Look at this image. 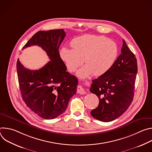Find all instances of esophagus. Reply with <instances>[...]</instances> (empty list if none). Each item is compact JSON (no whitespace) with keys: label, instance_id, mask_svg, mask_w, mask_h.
Listing matches in <instances>:
<instances>
[{"label":"esophagus","instance_id":"obj_1","mask_svg":"<svg viewBox=\"0 0 152 152\" xmlns=\"http://www.w3.org/2000/svg\"><path fill=\"white\" fill-rule=\"evenodd\" d=\"M88 84V83H87ZM77 91L78 93L82 94H85L86 92L85 91V90L83 88V86L82 85H78L77 86Z\"/></svg>","mask_w":152,"mask_h":152}]
</instances>
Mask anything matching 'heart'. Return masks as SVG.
Segmentation results:
<instances>
[{
    "mask_svg": "<svg viewBox=\"0 0 152 152\" xmlns=\"http://www.w3.org/2000/svg\"><path fill=\"white\" fill-rule=\"evenodd\" d=\"M72 49L63 47L59 55L67 70L75 72L83 62L85 66L77 75L85 78L93 73L100 76L109 70L118 53L115 43L103 36L86 34L75 38L71 41Z\"/></svg>",
    "mask_w": 152,
    "mask_h": 152,
    "instance_id": "obj_1",
    "label": "heart"
}]
</instances>
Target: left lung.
Segmentation results:
<instances>
[{"mask_svg":"<svg viewBox=\"0 0 152 152\" xmlns=\"http://www.w3.org/2000/svg\"><path fill=\"white\" fill-rule=\"evenodd\" d=\"M121 52L111 67L92 80L90 90L98 97L99 103L91 114L101 121H112L118 118L134 99L137 61L124 39Z\"/></svg>","mask_w":152,"mask_h":152,"instance_id":"8db88e82","label":"left lung"}]
</instances>
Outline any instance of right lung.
<instances>
[{"instance_id": "obj_1", "label": "right lung", "mask_w": 152, "mask_h": 152, "mask_svg": "<svg viewBox=\"0 0 152 152\" xmlns=\"http://www.w3.org/2000/svg\"><path fill=\"white\" fill-rule=\"evenodd\" d=\"M65 37L63 29L40 31L23 46V49L37 45L46 52L50 61L41 69L31 70L24 67L19 59L17 62L21 96L32 111L45 119L61 115L76 93L78 80L66 71L58 50Z\"/></svg>"}]
</instances>
